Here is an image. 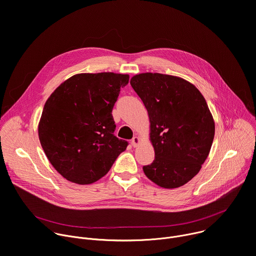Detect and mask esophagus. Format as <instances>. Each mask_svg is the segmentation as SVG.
<instances>
[{
    "label": "esophagus",
    "instance_id": "34e87169",
    "mask_svg": "<svg viewBox=\"0 0 256 256\" xmlns=\"http://www.w3.org/2000/svg\"><path fill=\"white\" fill-rule=\"evenodd\" d=\"M132 147H138V144H140V138L138 136H134L132 138Z\"/></svg>",
    "mask_w": 256,
    "mask_h": 256
}]
</instances>
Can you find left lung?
<instances>
[{
    "label": "left lung",
    "mask_w": 256,
    "mask_h": 256,
    "mask_svg": "<svg viewBox=\"0 0 256 256\" xmlns=\"http://www.w3.org/2000/svg\"><path fill=\"white\" fill-rule=\"evenodd\" d=\"M130 85L147 108L155 159L142 170L164 188L184 186L200 170L210 151L214 122L204 97L188 81L159 72H142Z\"/></svg>",
    "instance_id": "8db88e82"
}]
</instances>
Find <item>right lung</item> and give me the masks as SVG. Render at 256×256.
<instances>
[{"instance_id": "right-lung-1", "label": "right lung", "mask_w": 256, "mask_h": 256, "mask_svg": "<svg viewBox=\"0 0 256 256\" xmlns=\"http://www.w3.org/2000/svg\"><path fill=\"white\" fill-rule=\"evenodd\" d=\"M130 76L83 72L62 82L46 100L38 124L42 147L54 169L77 184L103 177L128 142L114 136L112 108Z\"/></svg>"}]
</instances>
